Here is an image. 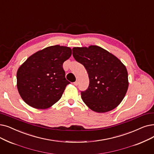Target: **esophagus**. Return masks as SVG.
<instances>
[{
	"label": "esophagus",
	"mask_w": 154,
	"mask_h": 154,
	"mask_svg": "<svg viewBox=\"0 0 154 154\" xmlns=\"http://www.w3.org/2000/svg\"><path fill=\"white\" fill-rule=\"evenodd\" d=\"M78 84H79V82H78V81H75V82H73V84H74L75 85H78Z\"/></svg>",
	"instance_id": "34e87169"
}]
</instances>
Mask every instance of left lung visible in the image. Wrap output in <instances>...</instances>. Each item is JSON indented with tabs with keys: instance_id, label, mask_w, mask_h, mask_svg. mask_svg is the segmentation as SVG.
<instances>
[{
	"instance_id": "left-lung-1",
	"label": "left lung",
	"mask_w": 154,
	"mask_h": 154,
	"mask_svg": "<svg viewBox=\"0 0 154 154\" xmlns=\"http://www.w3.org/2000/svg\"><path fill=\"white\" fill-rule=\"evenodd\" d=\"M73 56L88 72V89L81 92V98L97 112L112 110L121 103L128 88L125 65L112 53L100 46L74 47Z\"/></svg>"
}]
</instances>
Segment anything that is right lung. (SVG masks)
<instances>
[{
	"mask_svg": "<svg viewBox=\"0 0 154 154\" xmlns=\"http://www.w3.org/2000/svg\"><path fill=\"white\" fill-rule=\"evenodd\" d=\"M72 49L54 45L38 51L19 67L17 88L23 101L32 108H50L61 98L70 82L65 79L63 63Z\"/></svg>",
	"mask_w": 154,
	"mask_h": 154,
	"instance_id": "obj_1",
	"label": "right lung"
}]
</instances>
